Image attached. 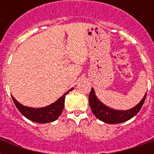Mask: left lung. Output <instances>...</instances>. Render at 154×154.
<instances>
[{"instance_id":"8db88e82","label":"left lung","mask_w":154,"mask_h":154,"mask_svg":"<svg viewBox=\"0 0 154 154\" xmlns=\"http://www.w3.org/2000/svg\"><path fill=\"white\" fill-rule=\"evenodd\" d=\"M146 97V94L141 100V102L131 109L119 111V110L110 109L105 106V105H103L102 103L97 98L94 89H92L89 93V101L92 112H94V114L97 118L108 124H118V123L126 122L128 120L131 119L132 117H134L141 110L145 102Z\"/></svg>"}]
</instances>
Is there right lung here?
I'll list each match as a JSON object with an SVG mask.
<instances>
[{"instance_id": "add662e5", "label": "right lung", "mask_w": 154, "mask_h": 154, "mask_svg": "<svg viewBox=\"0 0 154 154\" xmlns=\"http://www.w3.org/2000/svg\"><path fill=\"white\" fill-rule=\"evenodd\" d=\"M72 90V89H69L61 97H60L57 101L53 103L52 105L44 108H39V109L26 107L20 104L13 97H12V98L16 107L17 108V109L20 111V113L24 115L26 118L37 123H48V122H54L61 114L63 109H64L65 95Z\"/></svg>"}]
</instances>
